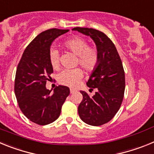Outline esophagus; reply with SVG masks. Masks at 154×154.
<instances>
[{
  "label": "esophagus",
  "mask_w": 154,
  "mask_h": 154,
  "mask_svg": "<svg viewBox=\"0 0 154 154\" xmlns=\"http://www.w3.org/2000/svg\"><path fill=\"white\" fill-rule=\"evenodd\" d=\"M75 92H76L75 89H70V92H71V93H72V94L75 93Z\"/></svg>",
  "instance_id": "esophagus-1"
}]
</instances>
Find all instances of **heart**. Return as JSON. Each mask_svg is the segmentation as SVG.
<instances>
[{
	"mask_svg": "<svg viewBox=\"0 0 154 154\" xmlns=\"http://www.w3.org/2000/svg\"><path fill=\"white\" fill-rule=\"evenodd\" d=\"M63 46L78 56V63L87 72H92L99 63V52L96 48L88 47V43L81 37L75 36L67 39ZM49 61L51 67L57 69L59 66L58 52L51 49L49 53ZM83 77V72L80 69H65L58 75V82L69 87H75Z\"/></svg>",
	"mask_w": 154,
	"mask_h": 154,
	"instance_id": "b5f03b06",
	"label": "heart"
}]
</instances>
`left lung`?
Listing matches in <instances>:
<instances>
[{"label": "left lung", "mask_w": 154, "mask_h": 154, "mask_svg": "<svg viewBox=\"0 0 154 154\" xmlns=\"http://www.w3.org/2000/svg\"><path fill=\"white\" fill-rule=\"evenodd\" d=\"M72 31L90 37L96 44L99 60L86 82L91 90L96 89L92 97L80 91L83 99L78 107L79 117L91 126L108 123L120 108L125 90V73L118 51L112 42L103 32L92 28H74Z\"/></svg>", "instance_id": "left-lung-1"}]
</instances>
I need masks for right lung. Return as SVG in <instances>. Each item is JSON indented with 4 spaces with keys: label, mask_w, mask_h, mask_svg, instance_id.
I'll list each match as a JSON object with an SVG mask.
<instances>
[{
    "label": "right lung",
    "mask_w": 154,
    "mask_h": 154,
    "mask_svg": "<svg viewBox=\"0 0 154 154\" xmlns=\"http://www.w3.org/2000/svg\"><path fill=\"white\" fill-rule=\"evenodd\" d=\"M69 29L46 30L37 35L24 50L16 71L14 93L24 115L38 125L56 120L70 93L65 85L56 86L53 93L46 88V82L53 72L49 61L52 42Z\"/></svg>",
    "instance_id": "add662e5"
}]
</instances>
